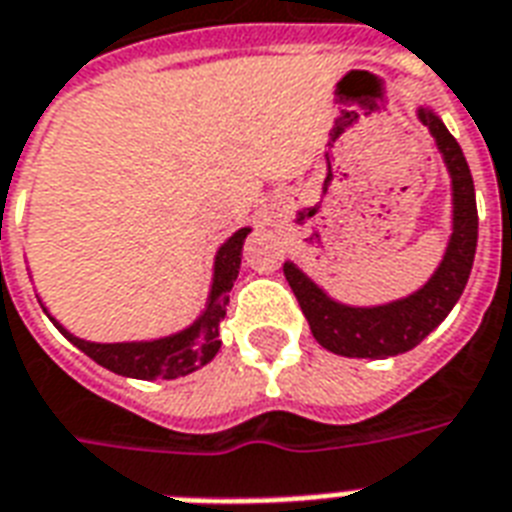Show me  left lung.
Masks as SVG:
<instances>
[{
    "label": "left lung",
    "instance_id": "8db88e82",
    "mask_svg": "<svg viewBox=\"0 0 512 512\" xmlns=\"http://www.w3.org/2000/svg\"><path fill=\"white\" fill-rule=\"evenodd\" d=\"M419 120L435 136L454 185V233L435 276L419 292H413L411 298L376 308H351L327 298L300 268L284 263V276L298 298L300 311L306 314L311 333L333 354L386 360L411 351L448 317L473 271L475 247H478L473 174L464 161L462 147L448 134L440 117L432 115L429 109H419Z\"/></svg>",
    "mask_w": 512,
    "mask_h": 512
}]
</instances>
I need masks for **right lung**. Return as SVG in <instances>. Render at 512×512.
Here are the masks:
<instances>
[{"label":"right lung","mask_w":512,"mask_h":512,"mask_svg":"<svg viewBox=\"0 0 512 512\" xmlns=\"http://www.w3.org/2000/svg\"><path fill=\"white\" fill-rule=\"evenodd\" d=\"M247 233L249 228H241L220 247L217 260H214V287L209 306H206L204 317L182 333L147 343H91L66 333L56 319H53V325L77 349L85 351L93 362H99L101 368L112 370L117 376L142 378V381L187 376V373L206 365L220 351V319L225 317V306L230 303V287L239 276L241 247H244Z\"/></svg>","instance_id":"obj_1"}]
</instances>
